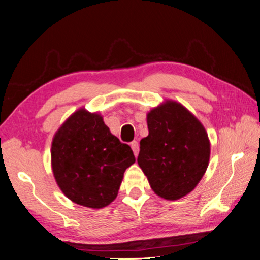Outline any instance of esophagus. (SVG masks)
Masks as SVG:
<instances>
[{"label": "esophagus", "mask_w": 260, "mask_h": 260, "mask_svg": "<svg viewBox=\"0 0 260 260\" xmlns=\"http://www.w3.org/2000/svg\"><path fill=\"white\" fill-rule=\"evenodd\" d=\"M131 147H132V150H133V152H134V154H135V156H137L139 155V152H140V144H139V142L137 141H133L131 143Z\"/></svg>", "instance_id": "esophagus-1"}]
</instances>
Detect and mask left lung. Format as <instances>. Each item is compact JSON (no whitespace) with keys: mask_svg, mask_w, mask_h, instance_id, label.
Segmentation results:
<instances>
[{"mask_svg":"<svg viewBox=\"0 0 260 260\" xmlns=\"http://www.w3.org/2000/svg\"><path fill=\"white\" fill-rule=\"evenodd\" d=\"M147 126L148 136L141 140L137 163L157 196L178 200L194 189L208 168L207 132L175 102L152 109Z\"/></svg>","mask_w":260,"mask_h":260,"instance_id":"obj_1","label":"left lung"}]
</instances>
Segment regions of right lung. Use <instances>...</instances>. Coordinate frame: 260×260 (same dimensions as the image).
Masks as SVG:
<instances>
[{
	"label": "right lung",
	"mask_w": 260,
	"mask_h": 260,
	"mask_svg": "<svg viewBox=\"0 0 260 260\" xmlns=\"http://www.w3.org/2000/svg\"><path fill=\"white\" fill-rule=\"evenodd\" d=\"M135 162L129 145L109 132L103 118L80 109L60 127L51 147L60 189L80 206L101 209L117 197L124 172Z\"/></svg>",
	"instance_id": "1"
}]
</instances>
